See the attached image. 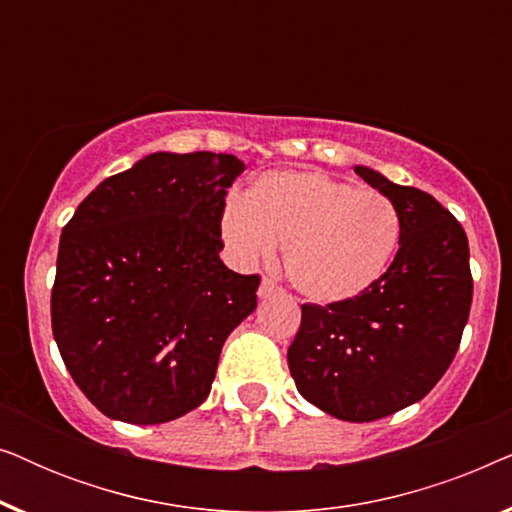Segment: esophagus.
I'll list each match as a JSON object with an SVG mask.
<instances>
[{"label":"esophagus","mask_w":512,"mask_h":512,"mask_svg":"<svg viewBox=\"0 0 512 512\" xmlns=\"http://www.w3.org/2000/svg\"><path fill=\"white\" fill-rule=\"evenodd\" d=\"M277 293V284L272 282V279L265 277L261 286H258V298H272Z\"/></svg>","instance_id":"1"}]
</instances>
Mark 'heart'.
Returning <instances> with one entry per match:
<instances>
[{
	"instance_id": "1",
	"label": "heart",
	"mask_w": 512,
	"mask_h": 512,
	"mask_svg": "<svg viewBox=\"0 0 512 512\" xmlns=\"http://www.w3.org/2000/svg\"><path fill=\"white\" fill-rule=\"evenodd\" d=\"M221 235L237 261L270 256L284 242L293 289L321 305L361 296L389 268L401 219L387 195L324 172L261 174L226 202Z\"/></svg>"
}]
</instances>
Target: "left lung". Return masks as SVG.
I'll use <instances>...</instances> for the list:
<instances>
[{"mask_svg":"<svg viewBox=\"0 0 512 512\" xmlns=\"http://www.w3.org/2000/svg\"><path fill=\"white\" fill-rule=\"evenodd\" d=\"M354 172L401 219L389 270L361 296L303 305L289 347L300 396L345 422H375L422 401L457 354L473 300L468 240L433 198L370 167Z\"/></svg>","mask_w":512,"mask_h":512,"instance_id":"left-lung-1","label":"left lung"}]
</instances>
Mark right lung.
I'll return each mask as SVG.
<instances>
[{
    "label": "right lung",
    "mask_w": 512,
    "mask_h": 512,
    "mask_svg": "<svg viewBox=\"0 0 512 512\" xmlns=\"http://www.w3.org/2000/svg\"><path fill=\"white\" fill-rule=\"evenodd\" d=\"M242 170L230 153H151L104 179L62 228L53 338L102 415L165 424L209 396L223 342L256 310L261 284L219 258Z\"/></svg>",
    "instance_id": "right-lung-1"
}]
</instances>
